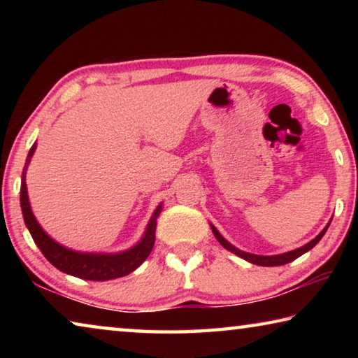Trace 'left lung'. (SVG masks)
Wrapping results in <instances>:
<instances>
[{"label":"left lung","instance_id":"obj_1","mask_svg":"<svg viewBox=\"0 0 358 358\" xmlns=\"http://www.w3.org/2000/svg\"><path fill=\"white\" fill-rule=\"evenodd\" d=\"M330 222H331V220H330L329 224H327V226L322 229V232H320L316 238H313V240L310 241V243H306V245H303V246H300V248H296V250H294V251L282 252V254H276V256H259V254H251V252L241 251V250H238V248H235L234 245H230L229 241H227L226 238H224L220 232H217V229L213 226V224H210V227H211V230H213L216 240L220 241V243H221L224 248H226L227 251L234 252L235 256L245 259V260H248V262H251V264H254V265H260V266H278V265H284V264L292 262V260H295L296 257H300L301 254H305V252H308L310 250H313V248L319 243L320 238H322L324 235H325L327 229H329V226H330Z\"/></svg>","mask_w":358,"mask_h":358}]
</instances>
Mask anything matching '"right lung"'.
<instances>
[{"label":"right lung","mask_w":358,"mask_h":358,"mask_svg":"<svg viewBox=\"0 0 358 358\" xmlns=\"http://www.w3.org/2000/svg\"><path fill=\"white\" fill-rule=\"evenodd\" d=\"M36 143H33L31 150L27 156L25 169L22 173V187H20V207L23 213V221H25L27 227L31 234L34 243L38 245L41 252L44 254L45 259L53 266H57L59 271L66 275L82 278V280L88 281H108L115 280V278L126 276L134 271L137 266L143 264V260L150 256L151 250L155 246L156 238V220L162 211V203H159L155 210L153 216L147 224L143 237L137 241V243L129 248V250L121 252H82L74 251L71 248H66L59 245L58 241L53 240L33 215L31 205H29L28 199V189H27V169L29 161L34 155Z\"/></svg>","instance_id":"right-lung-1"}]
</instances>
